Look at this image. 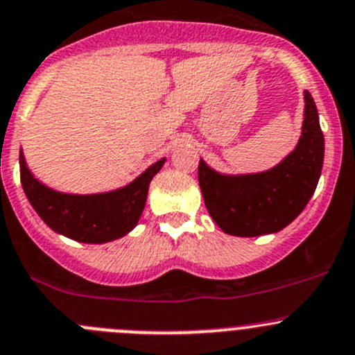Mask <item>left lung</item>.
Returning a JSON list of instances; mask_svg holds the SVG:
<instances>
[{"mask_svg": "<svg viewBox=\"0 0 355 355\" xmlns=\"http://www.w3.org/2000/svg\"><path fill=\"white\" fill-rule=\"evenodd\" d=\"M304 102L300 139L276 166L257 173H222L199 159V187L206 209L225 234L254 237L279 232L314 196L324 161V135L307 90Z\"/></svg>", "mask_w": 355, "mask_h": 355, "instance_id": "left-lung-1", "label": "left lung"}]
</instances>
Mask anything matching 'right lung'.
I'll list each match as a JSON object with an SVG mask.
<instances>
[{
    "label": "right lung",
    "instance_id": "obj_1",
    "mask_svg": "<svg viewBox=\"0 0 355 355\" xmlns=\"http://www.w3.org/2000/svg\"><path fill=\"white\" fill-rule=\"evenodd\" d=\"M156 161L123 187L95 194H71L44 185L34 177L20 149V182L34 211L53 232L86 244H104L135 229L146 208L153 178L163 168Z\"/></svg>",
    "mask_w": 355,
    "mask_h": 355
}]
</instances>
